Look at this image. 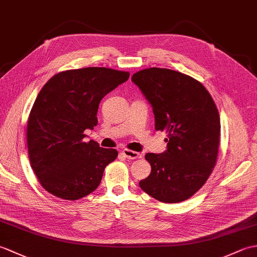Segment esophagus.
Listing matches in <instances>:
<instances>
[{"label": "esophagus", "mask_w": 257, "mask_h": 257, "mask_svg": "<svg viewBox=\"0 0 257 257\" xmlns=\"http://www.w3.org/2000/svg\"><path fill=\"white\" fill-rule=\"evenodd\" d=\"M122 155L125 158H127V159H132V160L140 159V158H141V154H139V152H136V151H133V150H128V149H123L122 150Z\"/></svg>", "instance_id": "34e87169"}]
</instances>
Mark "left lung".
<instances>
[{
  "instance_id": "8db88e82",
  "label": "left lung",
  "mask_w": 257,
  "mask_h": 257,
  "mask_svg": "<svg viewBox=\"0 0 257 257\" xmlns=\"http://www.w3.org/2000/svg\"><path fill=\"white\" fill-rule=\"evenodd\" d=\"M132 80L152 106L157 132L168 134L165 152L146 155L151 173L140 188L165 203L188 200L216 162L221 123L214 100L200 81L176 70L147 68Z\"/></svg>"
}]
</instances>
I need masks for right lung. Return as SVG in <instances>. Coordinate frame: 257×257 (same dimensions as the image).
Here are the masks:
<instances>
[{
    "label": "right lung",
    "instance_id": "1",
    "mask_svg": "<svg viewBox=\"0 0 257 257\" xmlns=\"http://www.w3.org/2000/svg\"><path fill=\"white\" fill-rule=\"evenodd\" d=\"M128 78V72L87 67L58 73L43 86L26 136L31 166L47 192L74 201L98 188L118 152L85 143L84 132L97 124L102 98Z\"/></svg>",
    "mask_w": 257,
    "mask_h": 257
}]
</instances>
